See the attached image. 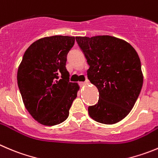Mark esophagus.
I'll return each mask as SVG.
<instances>
[{
	"label": "esophagus",
	"mask_w": 158,
	"mask_h": 158,
	"mask_svg": "<svg viewBox=\"0 0 158 158\" xmlns=\"http://www.w3.org/2000/svg\"><path fill=\"white\" fill-rule=\"evenodd\" d=\"M88 82H89V80H88V79H86L85 82H79V84L80 85H85V84H86Z\"/></svg>",
	"instance_id": "obj_1"
}]
</instances>
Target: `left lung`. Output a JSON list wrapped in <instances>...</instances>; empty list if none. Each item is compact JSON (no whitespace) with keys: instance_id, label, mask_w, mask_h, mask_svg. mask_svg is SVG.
<instances>
[{"instance_id":"obj_1","label":"left lung","mask_w":158,"mask_h":158,"mask_svg":"<svg viewBox=\"0 0 158 158\" xmlns=\"http://www.w3.org/2000/svg\"><path fill=\"white\" fill-rule=\"evenodd\" d=\"M89 65V80L99 90V100L88 107L90 117L113 124L126 117L143 85L140 58L126 41L110 35L76 37Z\"/></svg>"}]
</instances>
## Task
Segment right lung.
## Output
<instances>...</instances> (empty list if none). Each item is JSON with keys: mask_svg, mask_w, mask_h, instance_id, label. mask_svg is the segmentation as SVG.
<instances>
[{"mask_svg": "<svg viewBox=\"0 0 158 158\" xmlns=\"http://www.w3.org/2000/svg\"><path fill=\"white\" fill-rule=\"evenodd\" d=\"M75 37L55 35L40 38L28 47L18 67V85L24 106L45 126L65 121L79 86L69 82L67 55Z\"/></svg>", "mask_w": 158, "mask_h": 158, "instance_id": "right-lung-1", "label": "right lung"}]
</instances>
